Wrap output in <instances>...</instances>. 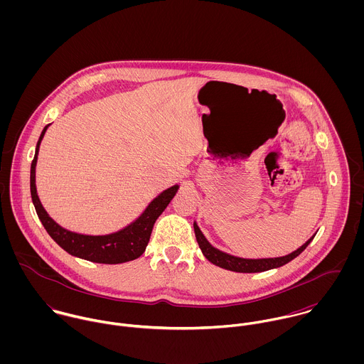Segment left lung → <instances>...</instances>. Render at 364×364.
Returning <instances> with one entry per match:
<instances>
[{"instance_id": "obj_1", "label": "left lung", "mask_w": 364, "mask_h": 364, "mask_svg": "<svg viewBox=\"0 0 364 364\" xmlns=\"http://www.w3.org/2000/svg\"><path fill=\"white\" fill-rule=\"evenodd\" d=\"M193 228H195V235L198 240V244L203 252V255L206 257L208 262H211L215 266H220L223 269L227 270H232V272H240V273H257V272H264V270H270L274 267H280L286 263H289L290 260L297 258L311 242L312 238L315 235H312L311 238L301 245L299 250H296L294 252L286 255V257H280V258H263V259H245V258H238V257H232L228 255L217 248H214L206 237L203 235V232L200 231V228L198 227L196 223H193Z\"/></svg>"}]
</instances>
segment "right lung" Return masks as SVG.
<instances>
[{
  "label": "right lung",
  "mask_w": 364,
  "mask_h": 364,
  "mask_svg": "<svg viewBox=\"0 0 364 364\" xmlns=\"http://www.w3.org/2000/svg\"><path fill=\"white\" fill-rule=\"evenodd\" d=\"M48 127L49 124L43 129L39 137L35 158L31 165V195L38 217L42 221L46 231L49 232V235L70 255L90 262L116 264L137 259L139 257H141L150 241L156 218L173 199L179 186L173 185L164 191L162 193H159L137 220H134L120 231L107 235H85L68 231L58 225L48 214V211L42 206L36 192V162L39 154V146Z\"/></svg>",
  "instance_id": "1"
}]
</instances>
